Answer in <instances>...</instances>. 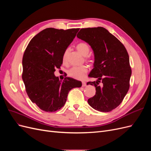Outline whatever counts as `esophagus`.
<instances>
[{
  "instance_id": "esophagus-1",
  "label": "esophagus",
  "mask_w": 151,
  "mask_h": 151,
  "mask_svg": "<svg viewBox=\"0 0 151 151\" xmlns=\"http://www.w3.org/2000/svg\"><path fill=\"white\" fill-rule=\"evenodd\" d=\"M82 86H83V87H85L86 86V82H83V83H82Z\"/></svg>"
}]
</instances>
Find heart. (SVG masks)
<instances>
[{"mask_svg":"<svg viewBox=\"0 0 151 151\" xmlns=\"http://www.w3.org/2000/svg\"><path fill=\"white\" fill-rule=\"evenodd\" d=\"M76 48L79 53H81L83 55L86 56L90 51V48L89 45L84 42H81L77 45ZM68 50H65V51L63 53V62H65L67 60V56H68ZM88 60H89V58H88ZM88 71V67L86 65L79 66V67H73L69 68L67 70L68 76L78 80H83L84 79L86 74Z\"/></svg>","mask_w":151,"mask_h":151,"instance_id":"b5f03b06","label":"heart"}]
</instances>
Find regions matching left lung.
I'll return each mask as SVG.
<instances>
[{
  "label": "left lung",
  "instance_id": "8db88e82",
  "mask_svg": "<svg viewBox=\"0 0 151 151\" xmlns=\"http://www.w3.org/2000/svg\"><path fill=\"white\" fill-rule=\"evenodd\" d=\"M77 37L90 45L94 55L89 76L98 80L87 83L96 88V94L88 100V104L96 110L110 111L119 106L129 89V54L124 45L103 27L81 29Z\"/></svg>",
  "mask_w": 151,
  "mask_h": 151
}]
</instances>
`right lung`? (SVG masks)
I'll return each instance as SVG.
<instances>
[{"label":"right lung","instance_id":"right-lung-1","mask_svg":"<svg viewBox=\"0 0 151 151\" xmlns=\"http://www.w3.org/2000/svg\"><path fill=\"white\" fill-rule=\"evenodd\" d=\"M79 28H52L40 31L31 39L22 58V78L31 101L43 111L54 112L64 106L69 91L82 83L70 77L63 81L54 74L60 68L63 55Z\"/></svg>","mask_w":151,"mask_h":151}]
</instances>
